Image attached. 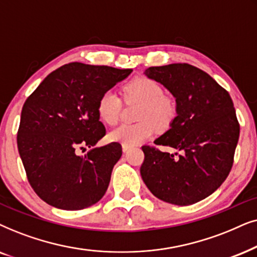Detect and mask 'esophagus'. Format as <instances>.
<instances>
[{"instance_id": "esophagus-1", "label": "esophagus", "mask_w": 257, "mask_h": 257, "mask_svg": "<svg viewBox=\"0 0 257 257\" xmlns=\"http://www.w3.org/2000/svg\"><path fill=\"white\" fill-rule=\"evenodd\" d=\"M131 149V146H126V145H122V150H123V153H126L128 152V150Z\"/></svg>"}]
</instances>
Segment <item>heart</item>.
Returning <instances> with one entry per match:
<instances>
[{
	"label": "heart",
	"instance_id": "heart-1",
	"mask_svg": "<svg viewBox=\"0 0 257 257\" xmlns=\"http://www.w3.org/2000/svg\"><path fill=\"white\" fill-rule=\"evenodd\" d=\"M128 101L142 103L135 124H119L109 132V139L122 145L135 146L154 134L155 128L160 131L169 128L176 116V105L170 97L164 96L162 85L152 78L140 77L129 82L124 88ZM121 98L109 89L101 95L97 103V114L107 124H115L121 115Z\"/></svg>",
	"mask_w": 257,
	"mask_h": 257
}]
</instances>
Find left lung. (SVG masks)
I'll return each mask as SVG.
<instances>
[{
	"label": "left lung",
	"instance_id": "obj_1",
	"mask_svg": "<svg viewBox=\"0 0 257 257\" xmlns=\"http://www.w3.org/2000/svg\"><path fill=\"white\" fill-rule=\"evenodd\" d=\"M148 78L159 82L176 101V116L154 143L182 154L143 146L141 173L154 196L189 206L214 193L230 172L238 136L230 95L206 71L187 63L150 67Z\"/></svg>",
	"mask_w": 257,
	"mask_h": 257
}]
</instances>
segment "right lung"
Masks as SVG:
<instances>
[{
    "instance_id": "right-lung-1",
    "label": "right lung",
    "mask_w": 257,
    "mask_h": 257,
    "mask_svg": "<svg viewBox=\"0 0 257 257\" xmlns=\"http://www.w3.org/2000/svg\"><path fill=\"white\" fill-rule=\"evenodd\" d=\"M132 69L69 63L50 73L22 108L17 147L28 181L44 202L80 210L103 197L121 159L117 142L95 147L105 135L97 103ZM88 146L83 157L78 150Z\"/></svg>"
}]
</instances>
